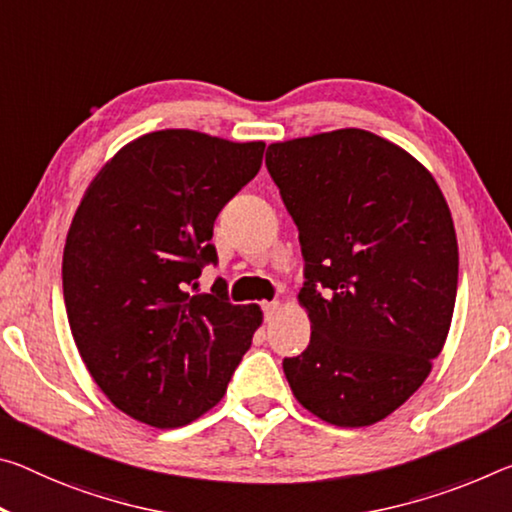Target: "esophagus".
Masks as SVG:
<instances>
[{
    "label": "esophagus",
    "instance_id": "1",
    "mask_svg": "<svg viewBox=\"0 0 512 512\" xmlns=\"http://www.w3.org/2000/svg\"><path fill=\"white\" fill-rule=\"evenodd\" d=\"M262 310H264V319L271 321L275 312L280 310V303H275V300H271V303H269V300H266V303H262Z\"/></svg>",
    "mask_w": 512,
    "mask_h": 512
}]
</instances>
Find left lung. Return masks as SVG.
I'll return each instance as SVG.
<instances>
[{"label": "left lung", "instance_id": "left-lung-1", "mask_svg": "<svg viewBox=\"0 0 512 512\" xmlns=\"http://www.w3.org/2000/svg\"><path fill=\"white\" fill-rule=\"evenodd\" d=\"M266 168L305 257L312 337L282 360L291 392L328 424H376L417 392L449 335V205L415 157L364 129L271 143Z\"/></svg>", "mask_w": 512, "mask_h": 512}]
</instances>
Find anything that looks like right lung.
I'll return each instance as SVG.
<instances>
[{
	"label": "right lung",
	"instance_id": "right-lung-1",
	"mask_svg": "<svg viewBox=\"0 0 512 512\" xmlns=\"http://www.w3.org/2000/svg\"><path fill=\"white\" fill-rule=\"evenodd\" d=\"M264 148L161 129L127 143L79 202L63 248L72 337L97 387L143 424L186 426L214 408L262 323L218 280L212 294L191 289L218 259L216 216Z\"/></svg>",
	"mask_w": 512,
	"mask_h": 512
}]
</instances>
